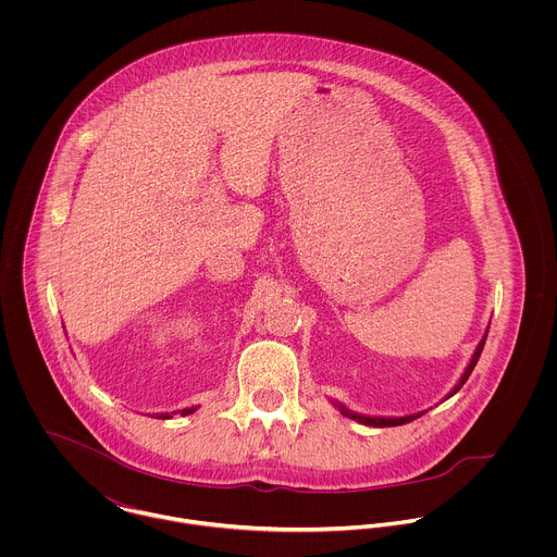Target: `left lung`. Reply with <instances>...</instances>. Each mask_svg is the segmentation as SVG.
Returning <instances> with one entry per match:
<instances>
[{
	"mask_svg": "<svg viewBox=\"0 0 557 557\" xmlns=\"http://www.w3.org/2000/svg\"><path fill=\"white\" fill-rule=\"evenodd\" d=\"M484 341H486V332H484V336L480 338V343H478L476 351H474V356H472V360H470V364L466 367V371H463V375H461V380L457 382V386L448 393V397H453V395H457L459 391H461V386L468 382V377L472 375V371H474V367H476L478 358H480V354H482V347H484ZM336 407H338V411L343 413V416H347V418H351V420H358V422H362V424H367V426H398V424H407V422H411V420H416V418H420L424 411H418V413H409V416H400V418H384V416H364V413H356V411H351V409H347L343 403H338V400H332Z\"/></svg>",
	"mask_w": 557,
	"mask_h": 557,
	"instance_id": "obj_1",
	"label": "left lung"
}]
</instances>
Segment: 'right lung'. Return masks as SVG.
I'll return each instance as SVG.
<instances>
[{
    "mask_svg": "<svg viewBox=\"0 0 557 557\" xmlns=\"http://www.w3.org/2000/svg\"><path fill=\"white\" fill-rule=\"evenodd\" d=\"M193 411H197V407H184V409H177V411H171V413H157V418H160V420H169L173 413L188 416V413H193Z\"/></svg>",
    "mask_w": 557,
    "mask_h": 557,
    "instance_id": "add662e5",
    "label": "right lung"
}]
</instances>
